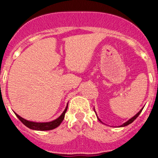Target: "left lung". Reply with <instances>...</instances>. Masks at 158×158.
Masks as SVG:
<instances>
[{"instance_id": "1", "label": "left lung", "mask_w": 158, "mask_h": 158, "mask_svg": "<svg viewBox=\"0 0 158 158\" xmlns=\"http://www.w3.org/2000/svg\"><path fill=\"white\" fill-rule=\"evenodd\" d=\"M142 109H141V110H140V111H139V112H138V113H137V114H135V116H134V117H132L131 118V119H129V120L128 121V122H125V123H124L123 124V125H121V126L120 127H124V126H127V125H129V124H131V123H132V122H134V121H135V119H136L137 118H138V115H139V114H141V111H142ZM98 120H99V119H98ZM100 121V120H99Z\"/></svg>"}]
</instances>
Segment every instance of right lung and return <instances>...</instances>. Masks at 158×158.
I'll list each match as a JSON object with an SVG mask.
<instances>
[{
  "instance_id": "add662e5",
  "label": "right lung",
  "mask_w": 158,
  "mask_h": 158,
  "mask_svg": "<svg viewBox=\"0 0 158 158\" xmlns=\"http://www.w3.org/2000/svg\"><path fill=\"white\" fill-rule=\"evenodd\" d=\"M68 106H66V109L64 110L63 113H62L61 115L56 118V120L52 121V122H30V121L26 120V119L20 117V115H18L17 114H15L17 115V117L18 118L19 120L25 125L27 128H29L30 129H33V130H36V131H49V130H52V129H54L59 126V125L61 124V122H63V119H64L65 117V114L66 112V110H67Z\"/></svg>"
}]
</instances>
